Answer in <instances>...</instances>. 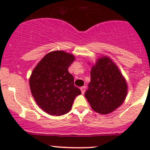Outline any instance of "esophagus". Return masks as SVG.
Listing matches in <instances>:
<instances>
[{"instance_id":"34e87169","label":"esophagus","mask_w":150,"mask_h":150,"mask_svg":"<svg viewBox=\"0 0 150 150\" xmlns=\"http://www.w3.org/2000/svg\"><path fill=\"white\" fill-rule=\"evenodd\" d=\"M81 93L83 94L85 93V91H86V87H85V86H82V87L81 88Z\"/></svg>"}]
</instances>
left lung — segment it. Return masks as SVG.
Returning a JSON list of instances; mask_svg holds the SVG:
<instances>
[{
  "instance_id": "8db88e82",
  "label": "left lung",
  "mask_w": 150,
  "mask_h": 150,
  "mask_svg": "<svg viewBox=\"0 0 150 150\" xmlns=\"http://www.w3.org/2000/svg\"><path fill=\"white\" fill-rule=\"evenodd\" d=\"M85 96L94 111L108 114L120 107L127 94V84L117 66L107 57L99 59L91 70Z\"/></svg>"
}]
</instances>
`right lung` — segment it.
<instances>
[{
    "label": "right lung",
    "mask_w": 150,
    "mask_h": 150,
    "mask_svg": "<svg viewBox=\"0 0 150 150\" xmlns=\"http://www.w3.org/2000/svg\"><path fill=\"white\" fill-rule=\"evenodd\" d=\"M74 56L62 51L46 54L33 69L30 78L32 94L36 103L51 115L69 112L74 99L81 91L74 85L68 68Z\"/></svg>",
    "instance_id": "obj_1"
}]
</instances>
